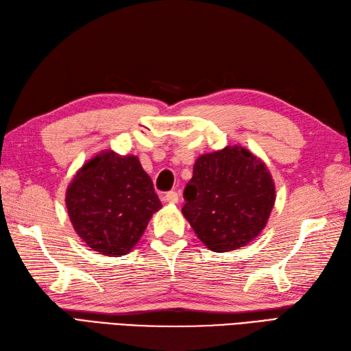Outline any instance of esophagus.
I'll return each instance as SVG.
<instances>
[{
    "label": "esophagus",
    "mask_w": 351,
    "mask_h": 351,
    "mask_svg": "<svg viewBox=\"0 0 351 351\" xmlns=\"http://www.w3.org/2000/svg\"><path fill=\"white\" fill-rule=\"evenodd\" d=\"M166 203H170V205H175V203L179 202V195L176 191H169L165 194V197H162Z\"/></svg>",
    "instance_id": "obj_1"
}]
</instances>
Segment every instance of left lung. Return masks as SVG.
Listing matches in <instances>:
<instances>
[{
    "mask_svg": "<svg viewBox=\"0 0 351 351\" xmlns=\"http://www.w3.org/2000/svg\"><path fill=\"white\" fill-rule=\"evenodd\" d=\"M275 197L265 162L243 146L229 145L195 160L182 214L206 248L226 252L257 238Z\"/></svg>",
    "mask_w": 351,
    "mask_h": 351,
    "instance_id": "1",
    "label": "left lung"
}]
</instances>
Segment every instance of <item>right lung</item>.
I'll list each match as a JSON object with an SVG mask.
<instances>
[{
	"mask_svg": "<svg viewBox=\"0 0 351 351\" xmlns=\"http://www.w3.org/2000/svg\"><path fill=\"white\" fill-rule=\"evenodd\" d=\"M73 229L104 256L134 248L152 214L161 209L152 179L136 156L104 149L80 167L65 191Z\"/></svg>",
	"mask_w": 351,
	"mask_h": 351,
	"instance_id": "right-lung-1",
	"label": "right lung"
}]
</instances>
